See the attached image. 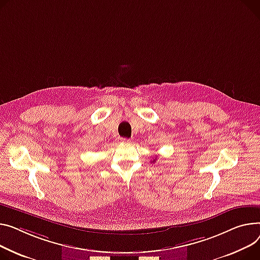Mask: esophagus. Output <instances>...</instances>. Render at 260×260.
<instances>
[{"label":"esophagus","mask_w":260,"mask_h":260,"mask_svg":"<svg viewBox=\"0 0 260 260\" xmlns=\"http://www.w3.org/2000/svg\"><path fill=\"white\" fill-rule=\"evenodd\" d=\"M121 142H123V143H129L131 140L127 139V138H121Z\"/></svg>","instance_id":"obj_1"}]
</instances>
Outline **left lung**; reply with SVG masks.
<instances>
[{
  "mask_svg": "<svg viewBox=\"0 0 260 260\" xmlns=\"http://www.w3.org/2000/svg\"><path fill=\"white\" fill-rule=\"evenodd\" d=\"M155 161H157V159H155V158H154V159H153V161H152V162H153V163H154V162H155Z\"/></svg>",
  "mask_w": 260,
  "mask_h": 260,
  "instance_id": "left-lung-1",
  "label": "left lung"
}]
</instances>
